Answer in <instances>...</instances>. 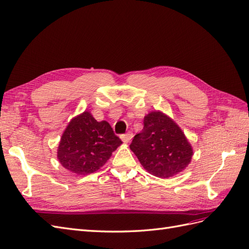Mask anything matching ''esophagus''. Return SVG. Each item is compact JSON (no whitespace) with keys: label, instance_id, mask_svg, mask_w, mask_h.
Segmentation results:
<instances>
[{"label":"esophagus","instance_id":"34e87169","mask_svg":"<svg viewBox=\"0 0 249 249\" xmlns=\"http://www.w3.org/2000/svg\"><path fill=\"white\" fill-rule=\"evenodd\" d=\"M121 139L124 143H128L130 140L132 139V133L131 132H127L125 135H121Z\"/></svg>","mask_w":249,"mask_h":249}]
</instances>
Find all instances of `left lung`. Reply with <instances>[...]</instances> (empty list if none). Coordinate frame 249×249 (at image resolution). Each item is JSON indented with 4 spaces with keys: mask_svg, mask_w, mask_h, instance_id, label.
<instances>
[{
    "mask_svg": "<svg viewBox=\"0 0 249 249\" xmlns=\"http://www.w3.org/2000/svg\"><path fill=\"white\" fill-rule=\"evenodd\" d=\"M130 149L149 174L163 179L185 169L194 155L180 127L161 111L144 118L143 129L133 138Z\"/></svg>",
    "mask_w": 249,
    "mask_h": 249,
    "instance_id": "8db88e82",
    "label": "left lung"
}]
</instances>
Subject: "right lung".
I'll use <instances>...</instances> for the list:
<instances>
[{"mask_svg": "<svg viewBox=\"0 0 249 249\" xmlns=\"http://www.w3.org/2000/svg\"><path fill=\"white\" fill-rule=\"evenodd\" d=\"M122 144L109 123L98 122L84 111L70 121L58 147L62 166L78 176L92 174L107 162Z\"/></svg>", "mask_w": 249, "mask_h": 249, "instance_id": "add662e5", "label": "right lung"}]
</instances>
